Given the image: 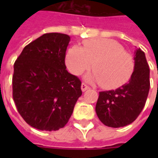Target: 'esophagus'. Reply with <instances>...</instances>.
<instances>
[{"instance_id": "esophagus-1", "label": "esophagus", "mask_w": 158, "mask_h": 158, "mask_svg": "<svg viewBox=\"0 0 158 158\" xmlns=\"http://www.w3.org/2000/svg\"><path fill=\"white\" fill-rule=\"evenodd\" d=\"M89 88L88 85L86 84V83H84V82H82V86H81V89H82V91H85V90H87Z\"/></svg>"}]
</instances>
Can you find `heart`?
<instances>
[{"instance_id":"b5f03b06","label":"heart","mask_w":158,"mask_h":158,"mask_svg":"<svg viewBox=\"0 0 158 158\" xmlns=\"http://www.w3.org/2000/svg\"><path fill=\"white\" fill-rule=\"evenodd\" d=\"M66 64L76 76L89 69L94 70L86 76L91 82H100L103 88L116 89L130 79L135 69L134 59L125 52L117 41L108 39H94L84 41L83 46H75L66 54Z\"/></svg>"}]
</instances>
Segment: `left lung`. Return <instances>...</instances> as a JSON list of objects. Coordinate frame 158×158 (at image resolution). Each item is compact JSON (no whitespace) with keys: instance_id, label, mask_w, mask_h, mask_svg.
Here are the masks:
<instances>
[{"instance_id":"1","label":"left lung","mask_w":158,"mask_h":158,"mask_svg":"<svg viewBox=\"0 0 158 158\" xmlns=\"http://www.w3.org/2000/svg\"><path fill=\"white\" fill-rule=\"evenodd\" d=\"M135 69L128 82L115 90L99 92L96 112L107 127H121L134 122L143 111L149 90V68L145 53L135 54Z\"/></svg>"}]
</instances>
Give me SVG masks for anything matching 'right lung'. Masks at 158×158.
Instances as JSON below:
<instances>
[{
	"label": "right lung",
	"instance_id": "right-lung-1",
	"mask_svg": "<svg viewBox=\"0 0 158 158\" xmlns=\"http://www.w3.org/2000/svg\"><path fill=\"white\" fill-rule=\"evenodd\" d=\"M67 34L46 33L23 48L14 64L13 99L26 123L42 131L62 128L82 95V82L66 69Z\"/></svg>",
	"mask_w": 158,
	"mask_h": 158
}]
</instances>
